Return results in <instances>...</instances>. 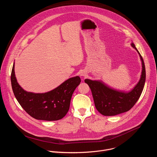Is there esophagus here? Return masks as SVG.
<instances>
[{
	"label": "esophagus",
	"mask_w": 157,
	"mask_h": 157,
	"mask_svg": "<svg viewBox=\"0 0 157 157\" xmlns=\"http://www.w3.org/2000/svg\"><path fill=\"white\" fill-rule=\"evenodd\" d=\"M81 76H86V74H85L84 73H82L81 74Z\"/></svg>",
	"instance_id": "34e87169"
}]
</instances>
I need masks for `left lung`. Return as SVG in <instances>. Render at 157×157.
<instances>
[{"label":"left lung","mask_w":157,"mask_h":157,"mask_svg":"<svg viewBox=\"0 0 157 157\" xmlns=\"http://www.w3.org/2000/svg\"><path fill=\"white\" fill-rule=\"evenodd\" d=\"M131 46L139 53L142 64L140 79L131 91H119L109 87L101 81L85 80L91 89L97 109L104 116H115L128 111L136 103L143 91L146 77L144 62L134 44L132 43Z\"/></svg>","instance_id":"1"}]
</instances>
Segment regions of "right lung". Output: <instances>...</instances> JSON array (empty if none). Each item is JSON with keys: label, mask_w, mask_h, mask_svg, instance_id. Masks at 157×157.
Segmentation results:
<instances>
[{"label": "right lung", "mask_w": 157, "mask_h": 157, "mask_svg": "<svg viewBox=\"0 0 157 157\" xmlns=\"http://www.w3.org/2000/svg\"><path fill=\"white\" fill-rule=\"evenodd\" d=\"M11 73V83L14 95L23 109L38 120L57 121L67 113L72 94L81 82L78 76L69 78L55 89L44 93H34L24 90L18 83L14 71Z\"/></svg>", "instance_id": "add662e5"}]
</instances>
